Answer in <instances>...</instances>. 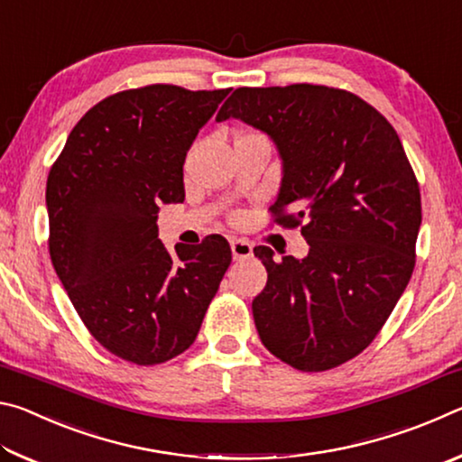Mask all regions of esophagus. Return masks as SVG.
Masks as SVG:
<instances>
[{"label": "esophagus", "instance_id": "34e87169", "mask_svg": "<svg viewBox=\"0 0 462 462\" xmlns=\"http://www.w3.org/2000/svg\"><path fill=\"white\" fill-rule=\"evenodd\" d=\"M230 250H232V256L236 261L253 256V245H250V242H246V240H240V238L230 240Z\"/></svg>", "mask_w": 462, "mask_h": 462}]
</instances>
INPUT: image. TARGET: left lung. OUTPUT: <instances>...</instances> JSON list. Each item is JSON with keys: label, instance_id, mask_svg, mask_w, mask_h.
<instances>
[{"label": "left lung", "instance_id": "8db88e82", "mask_svg": "<svg viewBox=\"0 0 462 462\" xmlns=\"http://www.w3.org/2000/svg\"><path fill=\"white\" fill-rule=\"evenodd\" d=\"M267 134L281 159L271 212L301 226L308 256H254L267 285L253 300L264 346L300 371H328L369 346L416 264L420 187L393 126L355 93L297 83L240 88L217 122ZM293 208L295 215H285Z\"/></svg>", "mask_w": 462, "mask_h": 462}]
</instances>
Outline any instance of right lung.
<instances>
[{"label": "right lung", "mask_w": 462, "mask_h": 462, "mask_svg": "<svg viewBox=\"0 0 462 462\" xmlns=\"http://www.w3.org/2000/svg\"><path fill=\"white\" fill-rule=\"evenodd\" d=\"M230 89L148 85L77 122L46 181L52 267L93 338L136 365L185 353L230 267L226 238L159 240L162 203H183V162Z\"/></svg>", "instance_id": "add662e5"}]
</instances>
